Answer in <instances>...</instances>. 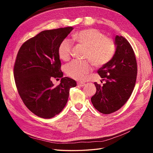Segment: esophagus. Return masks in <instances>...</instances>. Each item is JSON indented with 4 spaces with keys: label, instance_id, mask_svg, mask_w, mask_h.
<instances>
[{
    "label": "esophagus",
    "instance_id": "34e87169",
    "mask_svg": "<svg viewBox=\"0 0 153 153\" xmlns=\"http://www.w3.org/2000/svg\"><path fill=\"white\" fill-rule=\"evenodd\" d=\"M77 85L80 86V87H83L84 85H85V83L83 82H78L77 83Z\"/></svg>",
    "mask_w": 153,
    "mask_h": 153
}]
</instances>
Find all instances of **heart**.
Returning <instances> with one entry per match:
<instances>
[{
    "label": "heart",
    "instance_id": "obj_1",
    "mask_svg": "<svg viewBox=\"0 0 153 153\" xmlns=\"http://www.w3.org/2000/svg\"><path fill=\"white\" fill-rule=\"evenodd\" d=\"M71 40L87 48L85 58L91 62L94 66L100 67L108 64L116 53V44L112 38L105 37L96 29L90 28L79 31L71 35ZM72 43L68 39L61 42L58 54L62 60L70 58ZM93 69L89 60H74L66 66L68 76L76 80H83Z\"/></svg>",
    "mask_w": 153,
    "mask_h": 153
}]
</instances>
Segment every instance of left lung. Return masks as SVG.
<instances>
[{"label":"left lung","instance_id":"obj_1","mask_svg":"<svg viewBox=\"0 0 153 153\" xmlns=\"http://www.w3.org/2000/svg\"><path fill=\"white\" fill-rule=\"evenodd\" d=\"M115 44L112 59L97 71L105 83L100 85L95 82L97 91L91 99L94 107L104 114L114 112L125 105L137 79V61L131 45L118 35L115 37Z\"/></svg>","mask_w":153,"mask_h":153}]
</instances>
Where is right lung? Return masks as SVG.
Segmentation results:
<instances>
[{
	"instance_id": "1",
	"label": "right lung",
	"mask_w": 153,
	"mask_h": 153,
	"mask_svg": "<svg viewBox=\"0 0 153 153\" xmlns=\"http://www.w3.org/2000/svg\"><path fill=\"white\" fill-rule=\"evenodd\" d=\"M72 27L41 31L26 41L18 53L14 77L18 92L27 108L43 118L58 114L66 106L70 89L76 81L62 77L58 54L60 43L73 30ZM61 78L54 87L51 80Z\"/></svg>"
}]
</instances>
